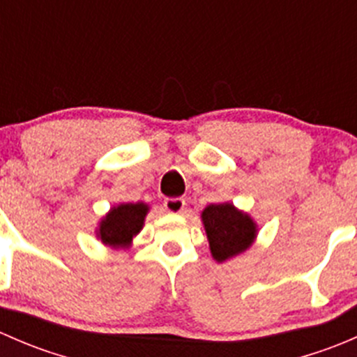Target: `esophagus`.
<instances>
[{
    "label": "esophagus",
    "instance_id": "obj_1",
    "mask_svg": "<svg viewBox=\"0 0 357 357\" xmlns=\"http://www.w3.org/2000/svg\"><path fill=\"white\" fill-rule=\"evenodd\" d=\"M185 204H186V202H185V199H181V197L164 200L165 211L171 212V214H179V212H183V208H185Z\"/></svg>",
    "mask_w": 357,
    "mask_h": 357
}]
</instances>
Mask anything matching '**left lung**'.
I'll return each instance as SVG.
<instances>
[{"label": "left lung", "mask_w": 357, "mask_h": 357, "mask_svg": "<svg viewBox=\"0 0 357 357\" xmlns=\"http://www.w3.org/2000/svg\"><path fill=\"white\" fill-rule=\"evenodd\" d=\"M200 218L207 233L211 254L218 262L236 257L250 248L257 238V225L254 219L229 202L207 205Z\"/></svg>", "instance_id": "obj_1"}]
</instances>
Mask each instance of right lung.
<instances>
[{
  "label": "right lung",
  "instance_id": "right-lung-1",
  "mask_svg": "<svg viewBox=\"0 0 357 357\" xmlns=\"http://www.w3.org/2000/svg\"><path fill=\"white\" fill-rule=\"evenodd\" d=\"M149 211L150 207L145 202L115 205L100 221L96 238L107 247L129 248L132 238L143 229Z\"/></svg>",
  "mask_w": 357,
  "mask_h": 357
}]
</instances>
